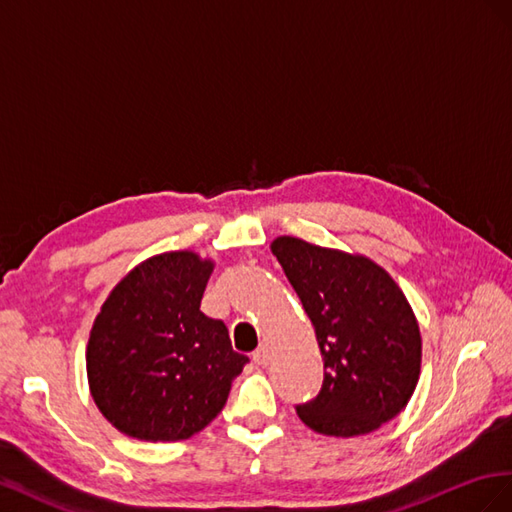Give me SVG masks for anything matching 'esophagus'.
I'll return each mask as SVG.
<instances>
[{
	"label": "esophagus",
	"instance_id": "1",
	"mask_svg": "<svg viewBox=\"0 0 512 512\" xmlns=\"http://www.w3.org/2000/svg\"><path fill=\"white\" fill-rule=\"evenodd\" d=\"M253 360H255V364H259V367H268L270 360H272L270 347L268 345H259L255 352H253Z\"/></svg>",
	"mask_w": 512,
	"mask_h": 512
}]
</instances>
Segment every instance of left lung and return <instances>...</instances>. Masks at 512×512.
<instances>
[{"label": "left lung", "mask_w": 512, "mask_h": 512, "mask_svg": "<svg viewBox=\"0 0 512 512\" xmlns=\"http://www.w3.org/2000/svg\"><path fill=\"white\" fill-rule=\"evenodd\" d=\"M272 255L315 328L324 384L296 407L306 427L356 437L399 416L420 377L422 339L401 287L373 259L281 236Z\"/></svg>", "instance_id": "obj_1"}]
</instances>
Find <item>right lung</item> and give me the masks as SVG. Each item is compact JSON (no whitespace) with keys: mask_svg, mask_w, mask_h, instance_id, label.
I'll return each mask as SVG.
<instances>
[{"mask_svg":"<svg viewBox=\"0 0 512 512\" xmlns=\"http://www.w3.org/2000/svg\"><path fill=\"white\" fill-rule=\"evenodd\" d=\"M212 259L169 251L111 289L87 341V384L100 414L141 442H178L221 414L248 358L227 326L199 311Z\"/></svg>","mask_w":512,"mask_h":512,"instance_id":"obj_1","label":"right lung"}]
</instances>
